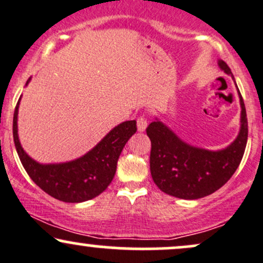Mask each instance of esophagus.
Segmentation results:
<instances>
[{
    "label": "esophagus",
    "instance_id": "34e87169",
    "mask_svg": "<svg viewBox=\"0 0 263 263\" xmlns=\"http://www.w3.org/2000/svg\"><path fill=\"white\" fill-rule=\"evenodd\" d=\"M147 127V120L145 116H140L137 120V129L138 132H143Z\"/></svg>",
    "mask_w": 263,
    "mask_h": 263
}]
</instances>
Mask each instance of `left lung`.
Masks as SVG:
<instances>
[{"mask_svg":"<svg viewBox=\"0 0 263 263\" xmlns=\"http://www.w3.org/2000/svg\"><path fill=\"white\" fill-rule=\"evenodd\" d=\"M218 66L233 77L224 61ZM241 103V128L237 138L220 151L197 148L180 140L161 121L156 120L146 128L151 140L149 170L154 182L161 191L183 200H197L221 189L232 177L243 157L249 125L243 100Z\"/></svg>","mask_w":263,"mask_h":263,"instance_id":"obj_1","label":"left lung"}]
</instances>
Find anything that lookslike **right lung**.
<instances>
[{"instance_id": "right-lung-1", "label": "right lung", "mask_w": 263, "mask_h": 263, "mask_svg": "<svg viewBox=\"0 0 263 263\" xmlns=\"http://www.w3.org/2000/svg\"><path fill=\"white\" fill-rule=\"evenodd\" d=\"M20 100L13 114V141L22 166L31 180L53 198L70 203L92 200L105 191L114 180L123 147L129 137L136 134V121L120 123L91 151L77 160L66 163L41 164L26 154L20 143L17 135Z\"/></svg>"}]
</instances>
